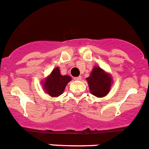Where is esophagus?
Returning a JSON list of instances; mask_svg holds the SVG:
<instances>
[{
	"instance_id": "esophagus-1",
	"label": "esophagus",
	"mask_w": 149,
	"mask_h": 149,
	"mask_svg": "<svg viewBox=\"0 0 149 149\" xmlns=\"http://www.w3.org/2000/svg\"><path fill=\"white\" fill-rule=\"evenodd\" d=\"M74 80H75V81H81V79H82V77H81V76H78V77H74Z\"/></svg>"
}]
</instances>
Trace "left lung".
Wrapping results in <instances>:
<instances>
[{"mask_svg":"<svg viewBox=\"0 0 149 149\" xmlns=\"http://www.w3.org/2000/svg\"><path fill=\"white\" fill-rule=\"evenodd\" d=\"M91 94L101 98L107 95L110 92L113 79L108 73L98 66H95L86 78Z\"/></svg>","mask_w":149,"mask_h":149,"instance_id":"8db88e82","label":"left lung"}]
</instances>
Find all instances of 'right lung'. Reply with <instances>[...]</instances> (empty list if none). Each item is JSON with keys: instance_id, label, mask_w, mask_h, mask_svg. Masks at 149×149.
Instances as JSON below:
<instances>
[{"instance_id": "add662e5", "label": "right lung", "mask_w": 149, "mask_h": 149, "mask_svg": "<svg viewBox=\"0 0 149 149\" xmlns=\"http://www.w3.org/2000/svg\"><path fill=\"white\" fill-rule=\"evenodd\" d=\"M71 81L70 76L62 75L60 68L56 67L42 82L43 89L51 97H57L63 94L67 84Z\"/></svg>"}]
</instances>
